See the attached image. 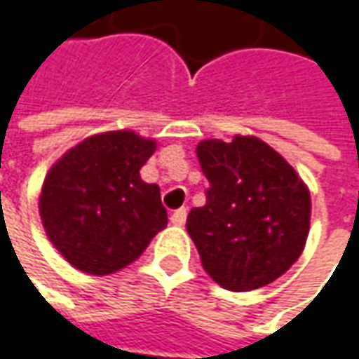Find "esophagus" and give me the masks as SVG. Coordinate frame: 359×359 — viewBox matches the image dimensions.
Returning <instances> with one entry per match:
<instances>
[{
	"instance_id": "34e87169",
	"label": "esophagus",
	"mask_w": 359,
	"mask_h": 359,
	"mask_svg": "<svg viewBox=\"0 0 359 359\" xmlns=\"http://www.w3.org/2000/svg\"><path fill=\"white\" fill-rule=\"evenodd\" d=\"M187 207H180V209H177L172 215H170V223L177 226H182L184 225V221H187Z\"/></svg>"
}]
</instances>
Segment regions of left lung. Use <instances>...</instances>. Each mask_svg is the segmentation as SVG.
<instances>
[{"instance_id":"8db88e82","label":"left lung","mask_w":359,"mask_h":359,"mask_svg":"<svg viewBox=\"0 0 359 359\" xmlns=\"http://www.w3.org/2000/svg\"><path fill=\"white\" fill-rule=\"evenodd\" d=\"M196 156L207 203L187 217L203 269L229 291L265 287L299 259L311 196L295 168L267 142L235 136L203 140Z\"/></svg>"}]
</instances>
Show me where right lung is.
<instances>
[{
    "label": "right lung",
    "instance_id": "obj_1",
    "mask_svg": "<svg viewBox=\"0 0 359 359\" xmlns=\"http://www.w3.org/2000/svg\"><path fill=\"white\" fill-rule=\"evenodd\" d=\"M154 150L150 138L112 130L82 140L48 170L39 217L48 239L76 269L120 271L166 226L161 189L140 179Z\"/></svg>",
    "mask_w": 359,
    "mask_h": 359
}]
</instances>
